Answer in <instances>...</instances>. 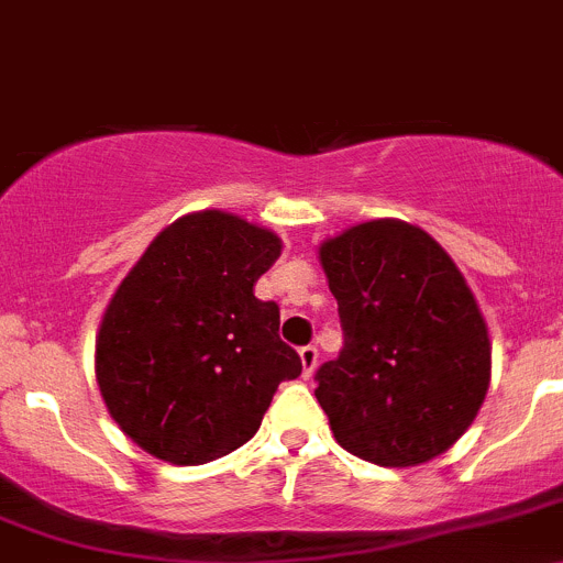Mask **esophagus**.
<instances>
[{"label": "esophagus", "mask_w": 563, "mask_h": 563, "mask_svg": "<svg viewBox=\"0 0 563 563\" xmlns=\"http://www.w3.org/2000/svg\"><path fill=\"white\" fill-rule=\"evenodd\" d=\"M298 356H301L303 378H309L314 373V367H318V347H314V345H303L301 351H298Z\"/></svg>", "instance_id": "1"}]
</instances>
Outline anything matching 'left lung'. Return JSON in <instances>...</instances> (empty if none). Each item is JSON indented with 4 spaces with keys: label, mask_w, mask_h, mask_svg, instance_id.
Instances as JSON below:
<instances>
[{
    "label": "left lung",
    "mask_w": 563,
    "mask_h": 563,
    "mask_svg": "<svg viewBox=\"0 0 563 563\" xmlns=\"http://www.w3.org/2000/svg\"><path fill=\"white\" fill-rule=\"evenodd\" d=\"M345 342L314 398L334 439L382 467L431 462L473 426L492 342L473 290L442 245L398 218L320 243Z\"/></svg>",
    "instance_id": "1"
}]
</instances>
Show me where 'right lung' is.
Masks as SVG:
<instances>
[{"label":"right lung","mask_w":563,"mask_h":563,"mask_svg":"<svg viewBox=\"0 0 563 563\" xmlns=\"http://www.w3.org/2000/svg\"><path fill=\"white\" fill-rule=\"evenodd\" d=\"M282 254L271 229L187 212L148 243L96 334V382L118 428L154 459L196 467L245 445L301 358L278 307L254 296Z\"/></svg>","instance_id":"add662e5"}]
</instances>
